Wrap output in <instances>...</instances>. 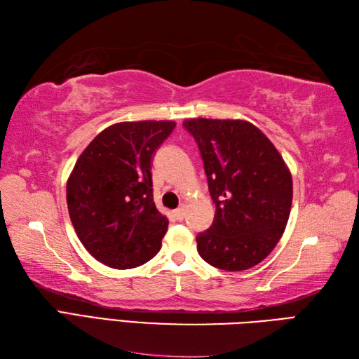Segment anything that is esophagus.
I'll return each instance as SVG.
<instances>
[{
  "mask_svg": "<svg viewBox=\"0 0 359 359\" xmlns=\"http://www.w3.org/2000/svg\"><path fill=\"white\" fill-rule=\"evenodd\" d=\"M184 216H186V208H184V205H181V207H178L177 210H173V217L177 221H182L184 219Z\"/></svg>",
  "mask_w": 359,
  "mask_h": 359,
  "instance_id": "obj_1",
  "label": "esophagus"
}]
</instances>
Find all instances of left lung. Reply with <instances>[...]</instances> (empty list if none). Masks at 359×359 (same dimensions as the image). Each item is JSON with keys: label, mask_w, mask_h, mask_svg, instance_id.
I'll return each mask as SVG.
<instances>
[{"label": "left lung", "mask_w": 359, "mask_h": 359, "mask_svg": "<svg viewBox=\"0 0 359 359\" xmlns=\"http://www.w3.org/2000/svg\"><path fill=\"white\" fill-rule=\"evenodd\" d=\"M208 191L212 226L196 236L207 264L243 271L260 264L280 241L292 204V177L268 137L245 120L189 118Z\"/></svg>", "instance_id": "obj_1"}]
</instances>
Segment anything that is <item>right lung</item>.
I'll list each match as a JSON object with an SVG mask.
<instances>
[{
	"label": "right lung",
	"instance_id": "add662e5",
	"mask_svg": "<svg viewBox=\"0 0 359 359\" xmlns=\"http://www.w3.org/2000/svg\"><path fill=\"white\" fill-rule=\"evenodd\" d=\"M175 126L121 121L103 129L77 158L67 182L69 219L103 265L130 269L160 251L169 221L154 203L151 161Z\"/></svg>",
	"mask_w": 359,
	"mask_h": 359
}]
</instances>
